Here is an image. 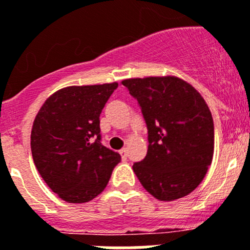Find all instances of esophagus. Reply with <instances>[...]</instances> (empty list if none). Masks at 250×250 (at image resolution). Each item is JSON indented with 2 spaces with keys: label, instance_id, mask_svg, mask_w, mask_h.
<instances>
[{
  "label": "esophagus",
  "instance_id": "esophagus-1",
  "mask_svg": "<svg viewBox=\"0 0 250 250\" xmlns=\"http://www.w3.org/2000/svg\"><path fill=\"white\" fill-rule=\"evenodd\" d=\"M119 153H121V156H122L123 160H125V158H127V148H122L121 151H119Z\"/></svg>",
  "mask_w": 250,
  "mask_h": 250
}]
</instances>
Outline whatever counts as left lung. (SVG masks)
Wrapping results in <instances>:
<instances>
[{"instance_id":"obj_1","label":"left lung","mask_w":250,"mask_h":250,"mask_svg":"<svg viewBox=\"0 0 250 250\" xmlns=\"http://www.w3.org/2000/svg\"><path fill=\"white\" fill-rule=\"evenodd\" d=\"M138 101L148 129L146 157L133 165L142 186L160 201L200 185L214 155V122L194 86L173 75L122 80Z\"/></svg>"}]
</instances>
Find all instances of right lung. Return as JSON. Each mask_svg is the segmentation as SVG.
<instances>
[{"instance_id": "1", "label": "right lung", "mask_w": 250, "mask_h": 250, "mask_svg": "<svg viewBox=\"0 0 250 250\" xmlns=\"http://www.w3.org/2000/svg\"><path fill=\"white\" fill-rule=\"evenodd\" d=\"M118 83L71 85L50 95L31 129L34 164L42 180L66 203L93 200L105 188L117 152L101 143L99 117Z\"/></svg>"}]
</instances>
